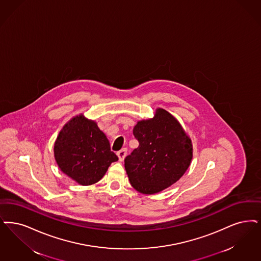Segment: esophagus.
Masks as SVG:
<instances>
[{"instance_id": "obj_1", "label": "esophagus", "mask_w": 261, "mask_h": 261, "mask_svg": "<svg viewBox=\"0 0 261 261\" xmlns=\"http://www.w3.org/2000/svg\"><path fill=\"white\" fill-rule=\"evenodd\" d=\"M126 153H127V149L126 148H122L119 151H117V156H118L119 161H122L125 158Z\"/></svg>"}]
</instances>
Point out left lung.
<instances>
[{
	"mask_svg": "<svg viewBox=\"0 0 261 261\" xmlns=\"http://www.w3.org/2000/svg\"><path fill=\"white\" fill-rule=\"evenodd\" d=\"M133 134L139 146L125 157L124 166L137 191L154 194L182 177L192 159V144L173 115L157 109L153 118L138 121Z\"/></svg>",
	"mask_w": 261,
	"mask_h": 261,
	"instance_id": "left-lung-1",
	"label": "left lung"
}]
</instances>
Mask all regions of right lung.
I'll list each match as a JSON object with an SVG mask.
<instances>
[{
    "label": "right lung",
    "mask_w": 261,
    "mask_h": 261,
    "mask_svg": "<svg viewBox=\"0 0 261 261\" xmlns=\"http://www.w3.org/2000/svg\"><path fill=\"white\" fill-rule=\"evenodd\" d=\"M54 157L63 173L82 186L99 181L118 160L97 123L84 115L63 127L54 144Z\"/></svg>",
    "instance_id": "right-lung-1"
}]
</instances>
